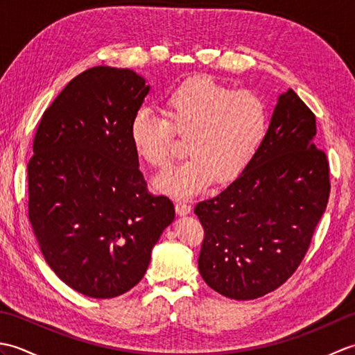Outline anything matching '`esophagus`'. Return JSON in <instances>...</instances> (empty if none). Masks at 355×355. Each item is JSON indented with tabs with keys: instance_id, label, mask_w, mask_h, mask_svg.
Returning <instances> with one entry per match:
<instances>
[{
	"instance_id": "obj_1",
	"label": "esophagus",
	"mask_w": 355,
	"mask_h": 355,
	"mask_svg": "<svg viewBox=\"0 0 355 355\" xmlns=\"http://www.w3.org/2000/svg\"><path fill=\"white\" fill-rule=\"evenodd\" d=\"M175 210H177V214L180 216H184V215H189L191 214V206L187 205V202H184V201H178L177 205H175Z\"/></svg>"
}]
</instances>
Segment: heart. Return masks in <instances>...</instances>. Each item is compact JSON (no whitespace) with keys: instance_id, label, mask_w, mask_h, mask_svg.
Listing matches in <instances>:
<instances>
[{"instance_id":"obj_1","label":"heart","mask_w":355,"mask_h":355,"mask_svg":"<svg viewBox=\"0 0 355 355\" xmlns=\"http://www.w3.org/2000/svg\"><path fill=\"white\" fill-rule=\"evenodd\" d=\"M163 111L168 121L140 108L130 134L137 154L158 169L171 163L173 131L187 135L189 155L155 180L157 189L177 198L202 192L214 178L224 183L238 177L258 154L270 125L268 107L259 94L233 92L207 76L172 88Z\"/></svg>"}]
</instances>
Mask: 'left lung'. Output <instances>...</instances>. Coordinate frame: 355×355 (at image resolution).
I'll return each mask as SVG.
<instances>
[{
    "label": "left lung",
    "instance_id": "8db88e82",
    "mask_svg": "<svg viewBox=\"0 0 355 355\" xmlns=\"http://www.w3.org/2000/svg\"><path fill=\"white\" fill-rule=\"evenodd\" d=\"M315 117L279 94L258 154L236 180L193 212L205 229L198 270L225 297L250 300L288 279L310 247L329 197V168L314 145Z\"/></svg>",
    "mask_w": 355,
    "mask_h": 355
}]
</instances>
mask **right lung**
I'll list each match as a JSON object with an SVG mask.
<instances>
[{
	"mask_svg": "<svg viewBox=\"0 0 355 355\" xmlns=\"http://www.w3.org/2000/svg\"><path fill=\"white\" fill-rule=\"evenodd\" d=\"M150 85L130 69L93 67L45 110L28 172V220L56 276L96 299L130 291L175 218L150 195L130 126Z\"/></svg>",
	"mask_w": 355,
	"mask_h": 355,
	"instance_id": "right-lung-1",
	"label": "right lung"
}]
</instances>
